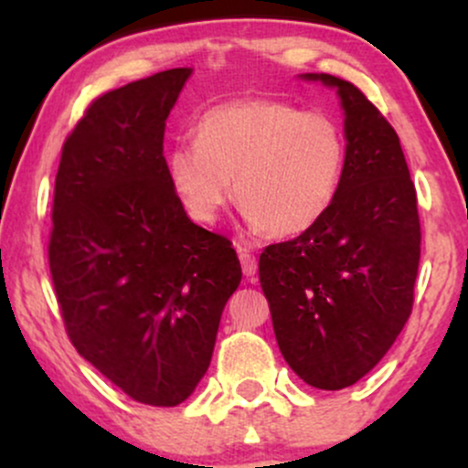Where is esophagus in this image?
<instances>
[{"mask_svg":"<svg viewBox=\"0 0 468 468\" xmlns=\"http://www.w3.org/2000/svg\"><path fill=\"white\" fill-rule=\"evenodd\" d=\"M238 255H239L241 271H244V275L246 277H255V272H257L255 255H252L249 249H244V246H238Z\"/></svg>","mask_w":468,"mask_h":468,"instance_id":"1","label":"esophagus"}]
</instances>
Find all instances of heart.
I'll return each instance as SVG.
<instances>
[{"mask_svg":"<svg viewBox=\"0 0 468 468\" xmlns=\"http://www.w3.org/2000/svg\"><path fill=\"white\" fill-rule=\"evenodd\" d=\"M346 163V136L325 112H302L277 99H238L204 112L196 144H176L165 171L196 222H216L235 180V202L252 229L294 238L335 207Z\"/></svg>","mask_w":468,"mask_h":468,"instance_id":"b5f03b06","label":"heart"}]
</instances>
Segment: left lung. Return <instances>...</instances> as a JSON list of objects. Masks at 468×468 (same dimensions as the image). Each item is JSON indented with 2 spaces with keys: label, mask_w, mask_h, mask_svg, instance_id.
Wrapping results in <instances>:
<instances>
[{
  "label": "left lung",
  "mask_w": 468,
  "mask_h": 468,
  "mask_svg": "<svg viewBox=\"0 0 468 468\" xmlns=\"http://www.w3.org/2000/svg\"><path fill=\"white\" fill-rule=\"evenodd\" d=\"M336 90L347 163L335 207L299 238L266 246L260 282L283 358L316 389H343L372 372L411 314L420 261L416 189L399 133L358 88Z\"/></svg>",
  "instance_id": "left-lung-1"
}]
</instances>
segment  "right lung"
<instances>
[{
    "label": "right lung",
    "mask_w": 468,
    "mask_h": 468,
    "mask_svg": "<svg viewBox=\"0 0 468 468\" xmlns=\"http://www.w3.org/2000/svg\"><path fill=\"white\" fill-rule=\"evenodd\" d=\"M191 72L165 69L96 99L55 180L48 257L69 341L154 407L197 388L241 282L230 241L193 224L166 180L165 125Z\"/></svg>",
    "instance_id": "obj_1"
}]
</instances>
